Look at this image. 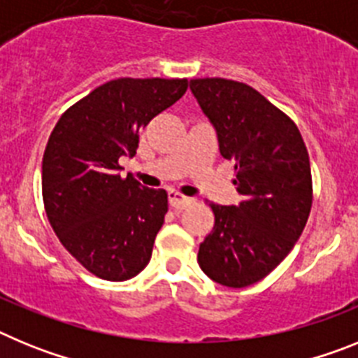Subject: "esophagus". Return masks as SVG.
<instances>
[{
    "mask_svg": "<svg viewBox=\"0 0 358 358\" xmlns=\"http://www.w3.org/2000/svg\"><path fill=\"white\" fill-rule=\"evenodd\" d=\"M169 202L170 206L176 208V210H185V208H188L194 201L189 197H185V195L177 194V192H169Z\"/></svg>",
    "mask_w": 358,
    "mask_h": 358,
    "instance_id": "obj_1",
    "label": "esophagus"
}]
</instances>
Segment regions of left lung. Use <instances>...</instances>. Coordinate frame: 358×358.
Instances as JSON below:
<instances>
[{
	"instance_id": "1",
	"label": "left lung",
	"mask_w": 358,
	"mask_h": 358,
	"mask_svg": "<svg viewBox=\"0 0 358 358\" xmlns=\"http://www.w3.org/2000/svg\"><path fill=\"white\" fill-rule=\"evenodd\" d=\"M189 91L235 161L236 206L211 204L215 226L197 262L208 278L242 289L264 280L292 251L312 208V173L296 123L251 85L195 78Z\"/></svg>"
}]
</instances>
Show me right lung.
<instances>
[{
	"label": "right lung",
	"mask_w": 358,
	"mask_h": 358,
	"mask_svg": "<svg viewBox=\"0 0 358 358\" xmlns=\"http://www.w3.org/2000/svg\"><path fill=\"white\" fill-rule=\"evenodd\" d=\"M188 90L186 78H116L57 122L43 156V201L55 235L94 276L125 281L150 262L169 211L164 189L122 179L140 131Z\"/></svg>",
	"instance_id": "obj_1"
}]
</instances>
